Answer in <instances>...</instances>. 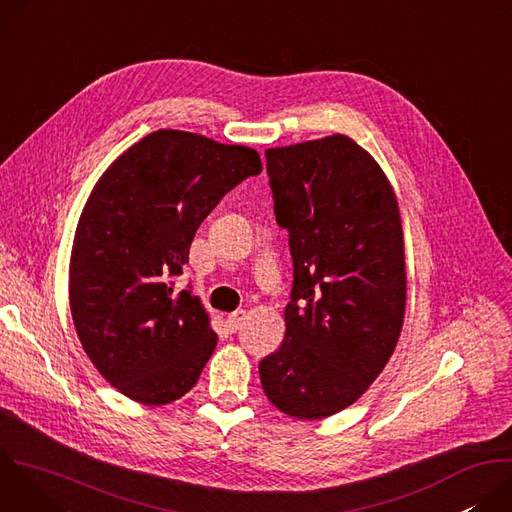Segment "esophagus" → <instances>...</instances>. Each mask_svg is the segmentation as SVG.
I'll use <instances>...</instances> for the list:
<instances>
[{
	"mask_svg": "<svg viewBox=\"0 0 512 512\" xmlns=\"http://www.w3.org/2000/svg\"><path fill=\"white\" fill-rule=\"evenodd\" d=\"M243 322H245V312H243V310H237V312L229 314L227 320H225L229 332H237V330L243 326Z\"/></svg>",
	"mask_w": 512,
	"mask_h": 512,
	"instance_id": "obj_1",
	"label": "esophagus"
}]
</instances>
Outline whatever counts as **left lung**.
<instances>
[{
  "label": "left lung",
  "instance_id": "obj_1",
  "mask_svg": "<svg viewBox=\"0 0 512 512\" xmlns=\"http://www.w3.org/2000/svg\"><path fill=\"white\" fill-rule=\"evenodd\" d=\"M294 287L281 346L259 362L267 399L298 419L364 395L401 336L407 269L395 190L377 160L334 133L265 150Z\"/></svg>",
  "mask_w": 512,
  "mask_h": 512
}]
</instances>
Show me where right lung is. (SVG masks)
I'll list each match as a JSON object with an SVG mask.
<instances>
[{"mask_svg":"<svg viewBox=\"0 0 512 512\" xmlns=\"http://www.w3.org/2000/svg\"><path fill=\"white\" fill-rule=\"evenodd\" d=\"M261 170L247 145L158 129L93 186L70 253V314L95 369L125 397L168 405L196 385L216 332L172 277L210 210Z\"/></svg>","mask_w":512,"mask_h":512,"instance_id":"1","label":"right lung"}]
</instances>
